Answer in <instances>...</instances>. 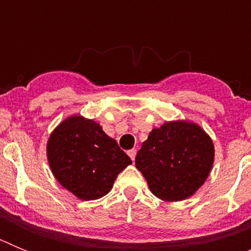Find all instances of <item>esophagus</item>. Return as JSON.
I'll list each match as a JSON object with an SVG mask.
<instances>
[{
	"label": "esophagus",
	"instance_id": "1",
	"mask_svg": "<svg viewBox=\"0 0 251 251\" xmlns=\"http://www.w3.org/2000/svg\"><path fill=\"white\" fill-rule=\"evenodd\" d=\"M136 154H137V150L136 148H132V150L128 151V156L132 158V161H134V158H136Z\"/></svg>",
	"mask_w": 251,
	"mask_h": 251
}]
</instances>
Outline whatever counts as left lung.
<instances>
[{"label":"left lung","mask_w":251,"mask_h":251,"mask_svg":"<svg viewBox=\"0 0 251 251\" xmlns=\"http://www.w3.org/2000/svg\"><path fill=\"white\" fill-rule=\"evenodd\" d=\"M214 163V145L199 126L167 122L153 129L136 157L151 191L166 201L192 196L207 178Z\"/></svg>","instance_id":"left-lung-1"}]
</instances>
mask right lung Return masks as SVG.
<instances>
[{"mask_svg": "<svg viewBox=\"0 0 251 251\" xmlns=\"http://www.w3.org/2000/svg\"><path fill=\"white\" fill-rule=\"evenodd\" d=\"M48 158L57 181L81 200L108 194L117 176L132 163L98 123L83 117H70L52 132Z\"/></svg>", "mask_w": 251, "mask_h": 251, "instance_id": "obj_1", "label": "right lung"}]
</instances>
